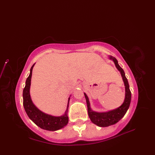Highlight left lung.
<instances>
[{"label":"left lung","mask_w":155,"mask_h":155,"mask_svg":"<svg viewBox=\"0 0 155 155\" xmlns=\"http://www.w3.org/2000/svg\"><path fill=\"white\" fill-rule=\"evenodd\" d=\"M110 59L112 60L114 62L116 68L120 72V74L123 77V81L124 82L125 89H126V96L124 103L117 109L113 110L107 112H97L92 111L90 107V102H89L88 98L86 94L84 93L88 109V114L90 117L91 121L95 124L100 127H107L110 125L114 124L120 120L123 116L125 115L127 109L129 107L130 103H131V92L129 89V85L128 84V81L127 78L125 76V73L123 70L118 64L117 60L114 57L110 56Z\"/></svg>","instance_id":"1"}]
</instances>
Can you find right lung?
I'll list each match as a JSON object with an SVG mask.
<instances>
[{
	"instance_id": "1",
	"label": "right lung",
	"mask_w": 155,
	"mask_h": 155,
	"mask_svg": "<svg viewBox=\"0 0 155 155\" xmlns=\"http://www.w3.org/2000/svg\"><path fill=\"white\" fill-rule=\"evenodd\" d=\"M35 64L32 65L30 70V74L26 81V85L23 90V105L28 117L31 120L39 127L48 130V131H56L63 128L68 123V117L67 110L63 116L54 117L43 113L39 110L32 103L29 94V88L31 85V80L32 76V71ZM70 98L67 107H68Z\"/></svg>"
}]
</instances>
